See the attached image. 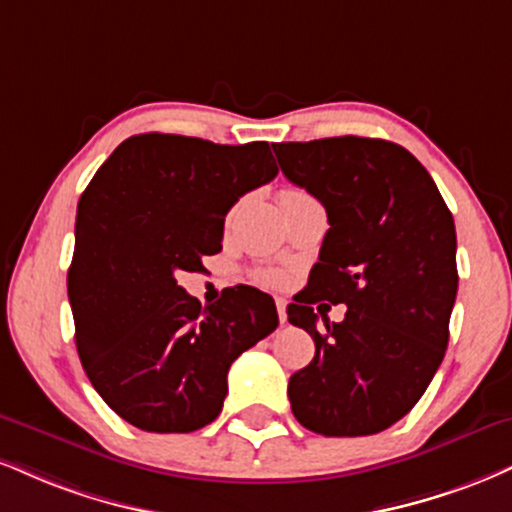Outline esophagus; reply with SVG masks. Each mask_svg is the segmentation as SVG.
<instances>
[{
	"mask_svg": "<svg viewBox=\"0 0 512 512\" xmlns=\"http://www.w3.org/2000/svg\"><path fill=\"white\" fill-rule=\"evenodd\" d=\"M276 312H279V322L286 324L288 315H286V300L283 298H276Z\"/></svg>",
	"mask_w": 512,
	"mask_h": 512,
	"instance_id": "34e87169",
	"label": "esophagus"
}]
</instances>
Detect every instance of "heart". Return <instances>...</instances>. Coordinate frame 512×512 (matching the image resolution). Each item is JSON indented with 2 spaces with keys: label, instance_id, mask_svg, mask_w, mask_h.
I'll return each mask as SVG.
<instances>
[{
  "label": "heart",
  "instance_id": "obj_1",
  "mask_svg": "<svg viewBox=\"0 0 512 512\" xmlns=\"http://www.w3.org/2000/svg\"><path fill=\"white\" fill-rule=\"evenodd\" d=\"M300 195H307V193H303V190H295V188H286V190H281L279 200H291V197H300ZM257 279H260L262 283H267V286H281L286 276H283L279 269H262V272H257Z\"/></svg>",
  "mask_w": 512,
  "mask_h": 512
}]
</instances>
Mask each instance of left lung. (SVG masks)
Listing matches in <instances>:
<instances>
[{
    "mask_svg": "<svg viewBox=\"0 0 512 512\" xmlns=\"http://www.w3.org/2000/svg\"><path fill=\"white\" fill-rule=\"evenodd\" d=\"M274 155L331 226L286 310L315 341L310 365L288 381L293 415L324 436L384 432L415 408L446 355L458 293L453 214L429 171L389 140L276 143ZM322 299L346 304L347 319L329 323Z\"/></svg>",
    "mask_w": 512,
    "mask_h": 512,
    "instance_id": "left-lung-1",
    "label": "left lung"
}]
</instances>
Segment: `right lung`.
I'll use <instances>...</instances> for the list:
<instances>
[{
	"label": "right lung",
	"mask_w": 512,
	"mask_h": 512,
	"mask_svg": "<svg viewBox=\"0 0 512 512\" xmlns=\"http://www.w3.org/2000/svg\"><path fill=\"white\" fill-rule=\"evenodd\" d=\"M279 174L267 143L143 133L78 200L69 300L90 384L133 427L188 434L217 420L233 360L279 326L272 295L226 288L202 307L176 274L217 255L238 197Z\"/></svg>",
	"instance_id": "right-lung-1"
}]
</instances>
